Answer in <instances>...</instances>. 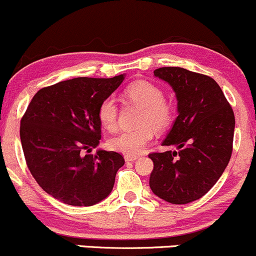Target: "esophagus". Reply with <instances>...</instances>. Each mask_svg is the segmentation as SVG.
<instances>
[{"mask_svg": "<svg viewBox=\"0 0 256 256\" xmlns=\"http://www.w3.org/2000/svg\"><path fill=\"white\" fill-rule=\"evenodd\" d=\"M139 158V156H129V155H127L126 156V161L127 162H134V161H136Z\"/></svg>", "mask_w": 256, "mask_h": 256, "instance_id": "obj_1", "label": "esophagus"}]
</instances>
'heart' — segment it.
Here are the masks:
<instances>
[{
	"label": "heart",
	"instance_id": "obj_1",
	"mask_svg": "<svg viewBox=\"0 0 256 256\" xmlns=\"http://www.w3.org/2000/svg\"><path fill=\"white\" fill-rule=\"evenodd\" d=\"M123 98L142 106L138 123L140 127L123 130L110 139L111 149L129 156H136L146 149L158 132L171 127L176 118V106L172 101L164 98V90L152 82L140 79L130 83L123 90ZM98 118L101 126L110 132L117 129L118 106L111 98H104L98 108Z\"/></svg>",
	"mask_w": 256,
	"mask_h": 256
}]
</instances>
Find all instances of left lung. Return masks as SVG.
<instances>
[{"mask_svg":"<svg viewBox=\"0 0 256 256\" xmlns=\"http://www.w3.org/2000/svg\"><path fill=\"white\" fill-rule=\"evenodd\" d=\"M178 101V117L164 145L177 151L151 152L150 188L171 204H188L208 193L224 173L233 150L234 114L211 76L180 67H162Z\"/></svg>","mask_w":256,"mask_h":256,"instance_id":"8db88e82","label":"left lung"}]
</instances>
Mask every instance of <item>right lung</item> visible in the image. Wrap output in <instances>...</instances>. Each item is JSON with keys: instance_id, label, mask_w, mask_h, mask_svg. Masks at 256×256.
Wrapping results in <instances>:
<instances>
[{"instance_id": "obj_1", "label": "right lung", "mask_w": 256, "mask_h": 256, "mask_svg": "<svg viewBox=\"0 0 256 256\" xmlns=\"http://www.w3.org/2000/svg\"><path fill=\"white\" fill-rule=\"evenodd\" d=\"M124 76L70 79L40 89L20 120V142L30 173L54 199L92 206L111 193L124 158L114 151L89 155L101 139L98 108Z\"/></svg>"}]
</instances>
